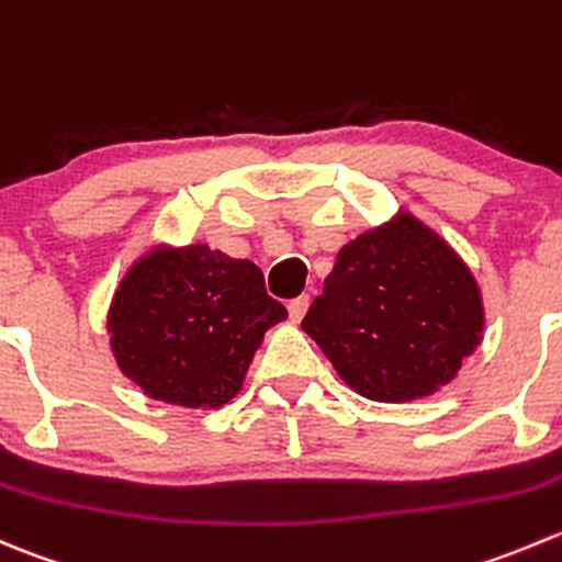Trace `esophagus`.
Here are the masks:
<instances>
[{"label":"esophagus","mask_w":562,"mask_h":562,"mask_svg":"<svg viewBox=\"0 0 562 562\" xmlns=\"http://www.w3.org/2000/svg\"><path fill=\"white\" fill-rule=\"evenodd\" d=\"M307 307H310V296H299V299H293L291 304H288V313H291L293 324H299V321L307 315Z\"/></svg>","instance_id":"34e87169"}]
</instances>
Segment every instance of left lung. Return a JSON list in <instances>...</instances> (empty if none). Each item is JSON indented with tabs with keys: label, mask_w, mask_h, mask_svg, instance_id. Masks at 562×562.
<instances>
[{
	"label": "left lung",
	"mask_w": 562,
	"mask_h": 562,
	"mask_svg": "<svg viewBox=\"0 0 562 562\" xmlns=\"http://www.w3.org/2000/svg\"><path fill=\"white\" fill-rule=\"evenodd\" d=\"M486 326L470 266L401 205L342 244L302 329L357 395L408 403L442 390Z\"/></svg>",
	"instance_id": "1"
}]
</instances>
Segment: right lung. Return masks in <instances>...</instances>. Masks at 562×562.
<instances>
[{
  "instance_id": "right-lung-1",
  "label": "right lung",
  "mask_w": 562,
  "mask_h": 562,
  "mask_svg": "<svg viewBox=\"0 0 562 562\" xmlns=\"http://www.w3.org/2000/svg\"><path fill=\"white\" fill-rule=\"evenodd\" d=\"M285 318L252 260L159 238L120 277L106 335L120 373L150 401L211 412L241 392L266 331Z\"/></svg>"
}]
</instances>
